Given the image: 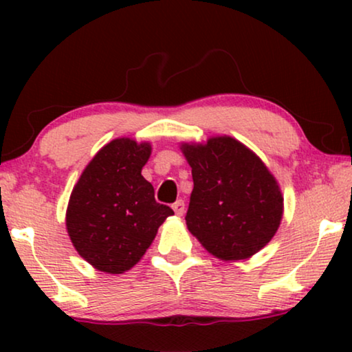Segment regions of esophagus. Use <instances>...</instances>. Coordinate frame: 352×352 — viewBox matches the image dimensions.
<instances>
[{
    "label": "esophagus",
    "instance_id": "34e87169",
    "mask_svg": "<svg viewBox=\"0 0 352 352\" xmlns=\"http://www.w3.org/2000/svg\"><path fill=\"white\" fill-rule=\"evenodd\" d=\"M184 208H186L184 200H176L175 204H173V210H175V213H176L177 216L184 214Z\"/></svg>",
    "mask_w": 352,
    "mask_h": 352
}]
</instances>
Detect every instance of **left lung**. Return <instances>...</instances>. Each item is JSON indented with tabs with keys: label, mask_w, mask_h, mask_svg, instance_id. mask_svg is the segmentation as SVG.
I'll use <instances>...</instances> for the list:
<instances>
[{
	"label": "left lung",
	"mask_w": 352,
	"mask_h": 352,
	"mask_svg": "<svg viewBox=\"0 0 352 352\" xmlns=\"http://www.w3.org/2000/svg\"><path fill=\"white\" fill-rule=\"evenodd\" d=\"M192 168L186 224L223 261L252 258L276 235L283 216L280 186L256 153L230 136L182 142Z\"/></svg>",
	"instance_id": "8db88e82"
}]
</instances>
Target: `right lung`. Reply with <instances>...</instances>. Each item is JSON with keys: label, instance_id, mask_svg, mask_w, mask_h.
Wrapping results in <instances>:
<instances>
[{"label": "right lung", "instance_id": "right-lung-1", "mask_svg": "<svg viewBox=\"0 0 352 352\" xmlns=\"http://www.w3.org/2000/svg\"><path fill=\"white\" fill-rule=\"evenodd\" d=\"M151 142L117 138L100 148L70 194L65 226L86 263L107 274H123L141 261L168 216L170 206L141 175Z\"/></svg>", "mask_w": 352, "mask_h": 352}]
</instances>
